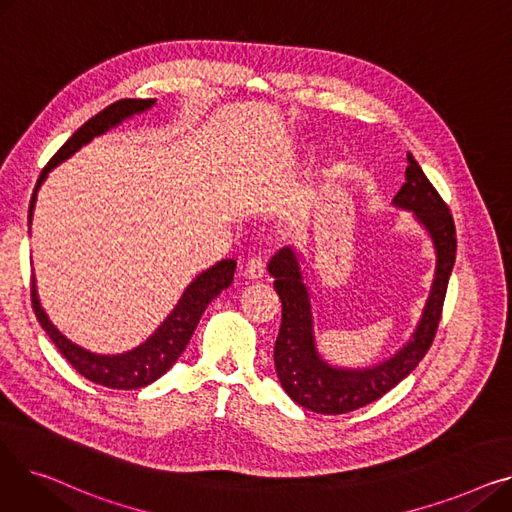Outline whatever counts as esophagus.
Returning <instances> with one entry per match:
<instances>
[{"label": "esophagus", "instance_id": "1", "mask_svg": "<svg viewBox=\"0 0 512 512\" xmlns=\"http://www.w3.org/2000/svg\"><path fill=\"white\" fill-rule=\"evenodd\" d=\"M245 274L249 276V280H259V278H263V274H265V263H263V259L257 257V255L251 257L249 263H247Z\"/></svg>", "mask_w": 512, "mask_h": 512}]
</instances>
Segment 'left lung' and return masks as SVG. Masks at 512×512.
<instances>
[{"mask_svg": "<svg viewBox=\"0 0 512 512\" xmlns=\"http://www.w3.org/2000/svg\"><path fill=\"white\" fill-rule=\"evenodd\" d=\"M407 161V182L400 186L392 205L409 209L427 230L436 249V272L419 324L411 340L394 357L365 369L334 367L321 359L315 346L311 297L303 282L299 255L284 247L267 265L282 301V324L274 346L276 373L286 394L313 413L342 415L382 398L407 378L434 342L456 259V230L448 205L411 153H407Z\"/></svg>", "mask_w": 512, "mask_h": 512, "instance_id": "left-lung-1", "label": "left lung"}]
</instances>
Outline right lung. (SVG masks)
Instances as JSON below:
<instances>
[{
	"instance_id": "add662e5",
	"label": "right lung",
	"mask_w": 512,
	"mask_h": 512,
	"mask_svg": "<svg viewBox=\"0 0 512 512\" xmlns=\"http://www.w3.org/2000/svg\"><path fill=\"white\" fill-rule=\"evenodd\" d=\"M153 105H155V99H120L112 105H107L103 112H99L89 122L80 126L72 134V137L60 147V151L49 159V164L41 172L37 186H35L33 199H31V207H29V226L33 220L39 186L43 184V180L47 178V174L53 168L62 164L64 159H68L80 147L87 145L95 137H99V134L118 126L122 120L130 118L134 114H143ZM234 270H236L234 259H222L213 267H209V270H205L203 274H199L191 284L186 286L178 305L164 319V324H161L141 346L132 348V351L122 353V355H97V353L87 351V348H83V346L70 342L56 326L51 324L47 313L43 311L39 297H37L35 278H33V288H31L33 311L39 319L41 328L51 338V342L58 346V351L66 357V361L80 375H85L87 380H91L99 386H105V388L137 390V388H145V386L153 384L178 361L188 340H191L207 305L215 297H218L224 288H228L232 284Z\"/></svg>"
}]
</instances>
